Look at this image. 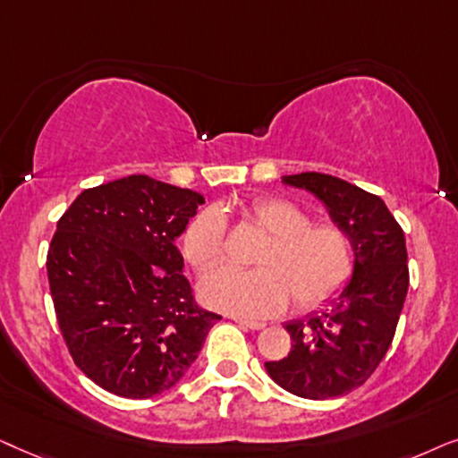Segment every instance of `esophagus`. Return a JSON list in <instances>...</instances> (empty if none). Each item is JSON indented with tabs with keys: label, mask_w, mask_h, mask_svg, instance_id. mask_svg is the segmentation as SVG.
Returning <instances> with one entry per match:
<instances>
[{
	"label": "esophagus",
	"mask_w": 458,
	"mask_h": 458,
	"mask_svg": "<svg viewBox=\"0 0 458 458\" xmlns=\"http://www.w3.org/2000/svg\"><path fill=\"white\" fill-rule=\"evenodd\" d=\"M236 325H241L242 328H249V331H261L266 328V322H255V320H247V318H234Z\"/></svg>",
	"instance_id": "esophagus-1"
}]
</instances>
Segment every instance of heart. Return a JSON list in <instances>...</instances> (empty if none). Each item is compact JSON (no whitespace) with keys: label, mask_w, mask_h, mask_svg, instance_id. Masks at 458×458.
<instances>
[{"label":"heart","mask_w":458,"mask_h":458,"mask_svg":"<svg viewBox=\"0 0 458 458\" xmlns=\"http://www.w3.org/2000/svg\"><path fill=\"white\" fill-rule=\"evenodd\" d=\"M245 217L267 234L253 255L255 270L222 267L199 284L207 306L249 318L283 312L293 297L300 310L331 300L353 270V245L337 224H310L301 207L284 199L264 197L247 205ZM182 251L197 272H209L224 261L225 217L205 209L188 224Z\"/></svg>","instance_id":"b5f03b06"}]
</instances>
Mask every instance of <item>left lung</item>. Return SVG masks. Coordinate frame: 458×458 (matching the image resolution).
Returning a JSON list of instances; mask_svg holds the SVG:
<instances>
[{"instance_id": "8db88e82", "label": "left lung", "mask_w": 458, "mask_h": 458, "mask_svg": "<svg viewBox=\"0 0 458 458\" xmlns=\"http://www.w3.org/2000/svg\"><path fill=\"white\" fill-rule=\"evenodd\" d=\"M283 182L314 194L345 230L353 270L322 316L286 322L289 356L266 362V373L300 398L333 400L360 387L392 345L408 291L406 239L387 205L350 182L316 172Z\"/></svg>"}]
</instances>
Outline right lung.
Instances as JSON below:
<instances>
[{"label": "right lung", "instance_id": "add662e5", "mask_svg": "<svg viewBox=\"0 0 458 458\" xmlns=\"http://www.w3.org/2000/svg\"><path fill=\"white\" fill-rule=\"evenodd\" d=\"M203 194L148 175L88 188L56 225L47 278L72 360L96 386L144 400L172 389L222 316L194 303L175 239Z\"/></svg>", "mask_w": 458, "mask_h": 458}]
</instances>
